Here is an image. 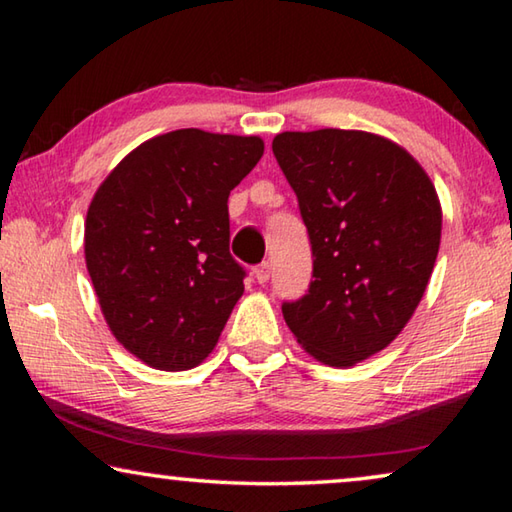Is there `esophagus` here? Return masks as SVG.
Listing matches in <instances>:
<instances>
[{
	"label": "esophagus",
	"instance_id": "obj_1",
	"mask_svg": "<svg viewBox=\"0 0 512 512\" xmlns=\"http://www.w3.org/2000/svg\"><path fill=\"white\" fill-rule=\"evenodd\" d=\"M253 273H255L259 284H266L268 280H271V262H262L259 266H255Z\"/></svg>",
	"mask_w": 512,
	"mask_h": 512
}]
</instances>
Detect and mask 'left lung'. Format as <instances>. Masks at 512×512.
<instances>
[{"instance_id":"obj_1","label":"left lung","mask_w":512,"mask_h":512,"mask_svg":"<svg viewBox=\"0 0 512 512\" xmlns=\"http://www.w3.org/2000/svg\"><path fill=\"white\" fill-rule=\"evenodd\" d=\"M273 155L314 257L284 320L318 361L352 366L384 350L422 300L443 225L436 189L404 149L363 131L280 133Z\"/></svg>"}]
</instances>
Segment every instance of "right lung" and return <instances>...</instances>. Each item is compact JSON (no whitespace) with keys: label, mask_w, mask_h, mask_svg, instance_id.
I'll return each mask as SVG.
<instances>
[{"label":"right lung","mask_w":512,"mask_h":512,"mask_svg":"<svg viewBox=\"0 0 512 512\" xmlns=\"http://www.w3.org/2000/svg\"><path fill=\"white\" fill-rule=\"evenodd\" d=\"M264 153L259 137L180 128L137 146L85 219V264L115 339L158 370L214 350L244 293L228 196Z\"/></svg>","instance_id":"right-lung-1"}]
</instances>
